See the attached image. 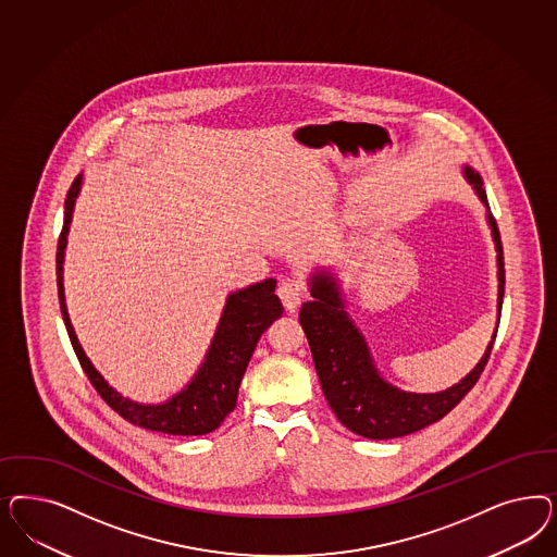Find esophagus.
Listing matches in <instances>:
<instances>
[{"label": "esophagus", "mask_w": 557, "mask_h": 557, "mask_svg": "<svg viewBox=\"0 0 557 557\" xmlns=\"http://www.w3.org/2000/svg\"><path fill=\"white\" fill-rule=\"evenodd\" d=\"M276 293H278V297H281L285 309L293 311L295 307L301 304V299H304V295H306V285H304V281H299V278H287V281H283V283L278 285Z\"/></svg>", "instance_id": "34e87169"}]
</instances>
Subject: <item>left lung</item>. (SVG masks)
Returning a JSON list of instances; mask_svg holds the SVG:
<instances>
[{
	"label": "left lung",
	"mask_w": 557,
	"mask_h": 557,
	"mask_svg": "<svg viewBox=\"0 0 557 557\" xmlns=\"http://www.w3.org/2000/svg\"><path fill=\"white\" fill-rule=\"evenodd\" d=\"M466 176L473 184L478 197L482 198V202L487 207L484 182L480 174L471 168H466ZM487 221L498 251V311H503V242L496 219L490 211ZM311 297L313 301H307L301 306L299 322L311 348L323 395L332 412L338 416V420L348 431L375 441L420 431L447 416L484 373L498 334L496 325L494 338L487 344L484 357L457 385L441 394H408L395 389L394 385L379 377L369 348L355 323L346 315L338 287L334 278L327 276V272H320L313 276Z\"/></svg>",
	"instance_id": "left-lung-1"
}]
</instances>
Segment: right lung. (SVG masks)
Returning <instances> with one entry per match:
<instances>
[{
  "label": "right lung",
  "mask_w": 557,
  "mask_h": 557,
  "mask_svg": "<svg viewBox=\"0 0 557 557\" xmlns=\"http://www.w3.org/2000/svg\"><path fill=\"white\" fill-rule=\"evenodd\" d=\"M82 186V174L73 180L72 188L65 198V216L63 230L57 244V287H59V304L63 322L67 327L75 357L79 360L84 373L90 379L94 389L107 401L108 406L125 418L126 422L147 429V431L163 432V434H178V436H197L207 434L221 426L225 416L234 412L237 404V389L246 367L260 341L262 332L270 323L283 315V304L274 295L276 281L267 278L264 283H256L248 288H242L230 295L221 322L216 327L215 338L207 352L200 371L186 389L174 395L170 401L160 406H144L131 401L121 394H116L102 375L91 367L90 359L82 350L77 336L73 332L65 295H63V251L67 244V232L72 223L73 205Z\"/></svg>",
  "instance_id": "1"
}]
</instances>
